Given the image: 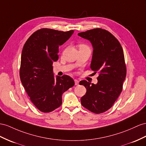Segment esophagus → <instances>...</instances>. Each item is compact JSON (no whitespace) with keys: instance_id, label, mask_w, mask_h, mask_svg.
<instances>
[{"instance_id":"1","label":"esophagus","mask_w":146,"mask_h":146,"mask_svg":"<svg viewBox=\"0 0 146 146\" xmlns=\"http://www.w3.org/2000/svg\"><path fill=\"white\" fill-rule=\"evenodd\" d=\"M74 84H75V85H78L79 84V81H78V80H74Z\"/></svg>"}]
</instances>
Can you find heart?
Instances as JSON below:
<instances>
[{"label":"heart","instance_id":"1","mask_svg":"<svg viewBox=\"0 0 146 146\" xmlns=\"http://www.w3.org/2000/svg\"><path fill=\"white\" fill-rule=\"evenodd\" d=\"M80 47H87V46H85V45H84V44H81V45H80Z\"/></svg>","mask_w":146,"mask_h":146}]
</instances>
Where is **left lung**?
<instances>
[{"instance_id": "left-lung-1", "label": "left lung", "mask_w": 146, "mask_h": 146, "mask_svg": "<svg viewBox=\"0 0 146 146\" xmlns=\"http://www.w3.org/2000/svg\"><path fill=\"white\" fill-rule=\"evenodd\" d=\"M78 36L91 42L92 70L99 73L96 84L83 80L87 91L81 102L86 109L101 113L111 107L120 94L126 75L124 54L119 41L105 29L96 28L78 33Z\"/></svg>"}]
</instances>
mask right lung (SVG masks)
I'll return each instance as SVG.
<instances>
[{"mask_svg":"<svg viewBox=\"0 0 146 146\" xmlns=\"http://www.w3.org/2000/svg\"><path fill=\"white\" fill-rule=\"evenodd\" d=\"M73 33V30L39 29L29 37L22 50L21 83L33 104L45 113L60 106L63 92L74 85V80L68 75L55 78L52 66L58 58L59 46Z\"/></svg>","mask_w":146,"mask_h":146,"instance_id":"right-lung-1","label":"right lung"}]
</instances>
